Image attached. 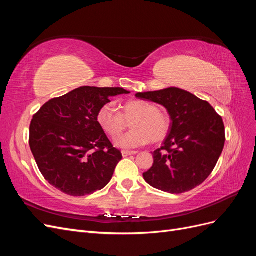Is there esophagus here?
Listing matches in <instances>:
<instances>
[{
  "mask_svg": "<svg viewBox=\"0 0 256 256\" xmlns=\"http://www.w3.org/2000/svg\"><path fill=\"white\" fill-rule=\"evenodd\" d=\"M138 152H129V150H122V157H128V156H131V154H136Z\"/></svg>",
  "mask_w": 256,
  "mask_h": 256,
  "instance_id": "34e87169",
  "label": "esophagus"
}]
</instances>
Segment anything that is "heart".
I'll use <instances>...</instances> for the list:
<instances>
[{
  "label": "heart",
  "instance_id": "1",
  "mask_svg": "<svg viewBox=\"0 0 256 256\" xmlns=\"http://www.w3.org/2000/svg\"><path fill=\"white\" fill-rule=\"evenodd\" d=\"M134 130L118 138L115 145L131 150L146 145L150 141H164L171 129V118L158 106L146 100H130L122 106V114L113 104H106L97 113V122L111 138H118L126 128V120H131Z\"/></svg>",
  "mask_w": 256,
  "mask_h": 256
}]
</instances>
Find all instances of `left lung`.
Instances as JSON below:
<instances>
[{
    "mask_svg": "<svg viewBox=\"0 0 256 256\" xmlns=\"http://www.w3.org/2000/svg\"><path fill=\"white\" fill-rule=\"evenodd\" d=\"M136 97L164 106L172 120L164 144L152 152V166L143 173L145 182L172 194L194 189L221 156L226 142L222 118L207 102L177 88L136 92Z\"/></svg>",
    "mask_w": 256,
    "mask_h": 256,
    "instance_id": "1",
    "label": "left lung"
}]
</instances>
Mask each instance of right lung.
I'll return each instance as SVG.
<instances>
[{"label":"right lung","mask_w":256,"mask_h":256,"mask_svg":"<svg viewBox=\"0 0 256 256\" xmlns=\"http://www.w3.org/2000/svg\"><path fill=\"white\" fill-rule=\"evenodd\" d=\"M122 88L81 86L46 102L30 122V147L44 180L65 194L83 196L109 184L122 156L97 122Z\"/></svg>","instance_id":"add662e5"}]
</instances>
